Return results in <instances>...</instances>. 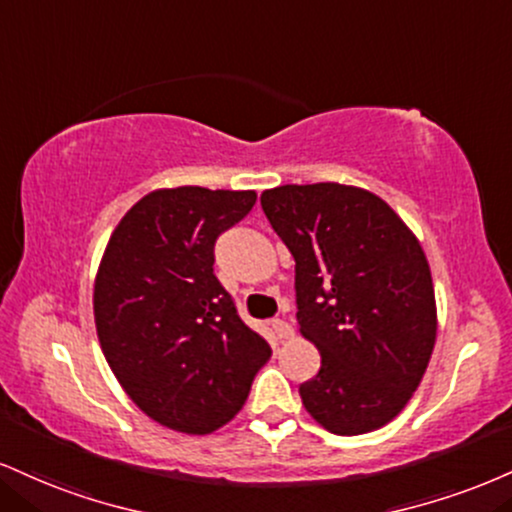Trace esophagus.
<instances>
[{
  "label": "esophagus",
  "instance_id": "esophagus-1",
  "mask_svg": "<svg viewBox=\"0 0 512 512\" xmlns=\"http://www.w3.org/2000/svg\"><path fill=\"white\" fill-rule=\"evenodd\" d=\"M272 329L276 331L279 338H291L293 336V326L286 322V319H272Z\"/></svg>",
  "mask_w": 512,
  "mask_h": 512
}]
</instances>
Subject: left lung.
I'll use <instances>...</instances> for the list:
<instances>
[{
    "label": "left lung",
    "instance_id": "left-lung-1",
    "mask_svg": "<svg viewBox=\"0 0 512 512\" xmlns=\"http://www.w3.org/2000/svg\"><path fill=\"white\" fill-rule=\"evenodd\" d=\"M262 209L295 260L298 326L322 355L300 398L326 432L357 436L408 405L436 343L432 272L420 240L365 188L264 190Z\"/></svg>",
    "mask_w": 512,
    "mask_h": 512
}]
</instances>
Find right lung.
<instances>
[{"instance_id":"1","label":"right lung","mask_w":512,"mask_h":512,"mask_svg":"<svg viewBox=\"0 0 512 512\" xmlns=\"http://www.w3.org/2000/svg\"><path fill=\"white\" fill-rule=\"evenodd\" d=\"M255 200V190H152L104 248L92 293L102 353L128 398L174 432L231 422L272 357L214 276V243Z\"/></svg>"}]
</instances>
